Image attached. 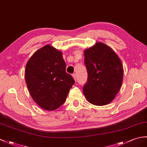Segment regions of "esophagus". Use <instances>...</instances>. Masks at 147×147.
<instances>
[{"label":"esophagus","instance_id":"1","mask_svg":"<svg viewBox=\"0 0 147 147\" xmlns=\"http://www.w3.org/2000/svg\"><path fill=\"white\" fill-rule=\"evenodd\" d=\"M73 78H74V80L75 81H76V74H75V73H74V74H73Z\"/></svg>","mask_w":147,"mask_h":147}]
</instances>
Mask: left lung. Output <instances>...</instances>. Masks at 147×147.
<instances>
[{
  "mask_svg": "<svg viewBox=\"0 0 147 147\" xmlns=\"http://www.w3.org/2000/svg\"><path fill=\"white\" fill-rule=\"evenodd\" d=\"M84 63L88 72L85 97L94 105L110 103L120 90L123 78L120 58L110 47L98 42L84 51Z\"/></svg>",
  "mask_w": 147,
  "mask_h": 147,
  "instance_id": "8db88e82",
  "label": "left lung"
}]
</instances>
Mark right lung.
<instances>
[{
	"label": "right lung",
	"mask_w": 147,
	"mask_h": 147,
	"mask_svg": "<svg viewBox=\"0 0 147 147\" xmlns=\"http://www.w3.org/2000/svg\"><path fill=\"white\" fill-rule=\"evenodd\" d=\"M66 68L62 53L50 45L37 51L27 62V88L34 101L44 110H54L65 102L75 83Z\"/></svg>",
	"instance_id": "right-lung-1"
}]
</instances>
